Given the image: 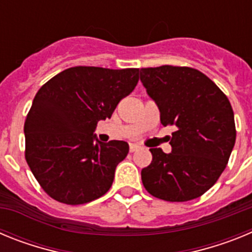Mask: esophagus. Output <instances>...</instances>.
I'll use <instances>...</instances> for the list:
<instances>
[{
	"label": "esophagus",
	"mask_w": 252,
	"mask_h": 252,
	"mask_svg": "<svg viewBox=\"0 0 252 252\" xmlns=\"http://www.w3.org/2000/svg\"><path fill=\"white\" fill-rule=\"evenodd\" d=\"M137 149H140V145H137V144H130V151H131V153L136 151Z\"/></svg>",
	"instance_id": "34e87169"
}]
</instances>
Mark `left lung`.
<instances>
[{"instance_id": "obj_1", "label": "left lung", "mask_w": 252, "mask_h": 252, "mask_svg": "<svg viewBox=\"0 0 252 252\" xmlns=\"http://www.w3.org/2000/svg\"><path fill=\"white\" fill-rule=\"evenodd\" d=\"M140 79L155 101L164 126H174L171 153L150 149L141 170L145 189L168 202L201 197L226 168L236 141L230 101L207 75L189 66L142 68Z\"/></svg>"}]
</instances>
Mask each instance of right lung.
Instances as JSON below:
<instances>
[{
	"label": "right lung",
	"mask_w": 252,
	"mask_h": 252,
	"mask_svg": "<svg viewBox=\"0 0 252 252\" xmlns=\"http://www.w3.org/2000/svg\"><path fill=\"white\" fill-rule=\"evenodd\" d=\"M139 70L73 66L37 91L24 126L25 159L53 199L75 206L108 192L128 144L93 132L135 90Z\"/></svg>",
	"instance_id": "obj_1"
}]
</instances>
